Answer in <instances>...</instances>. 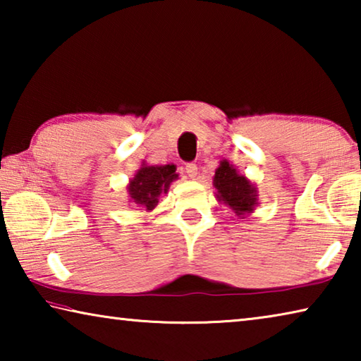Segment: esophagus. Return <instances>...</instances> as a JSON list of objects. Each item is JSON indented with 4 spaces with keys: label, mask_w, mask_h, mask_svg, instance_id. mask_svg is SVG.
Returning a JSON list of instances; mask_svg holds the SVG:
<instances>
[{
    "label": "esophagus",
    "mask_w": 361,
    "mask_h": 361,
    "mask_svg": "<svg viewBox=\"0 0 361 361\" xmlns=\"http://www.w3.org/2000/svg\"><path fill=\"white\" fill-rule=\"evenodd\" d=\"M186 173H188V176L189 178H195V176H197V166H195L194 162H189V164H186Z\"/></svg>",
    "instance_id": "1"
}]
</instances>
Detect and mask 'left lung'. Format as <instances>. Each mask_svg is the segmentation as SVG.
I'll list each match as a JSON object with an SVG mask.
<instances>
[{
	"mask_svg": "<svg viewBox=\"0 0 361 361\" xmlns=\"http://www.w3.org/2000/svg\"><path fill=\"white\" fill-rule=\"evenodd\" d=\"M213 186L216 188V199L229 205L237 216L245 218L258 204V192L252 181L237 172L226 159L219 162V167L215 170Z\"/></svg>",
	"mask_w": 361,
	"mask_h": 361,
	"instance_id": "8db88e82",
	"label": "left lung"
}]
</instances>
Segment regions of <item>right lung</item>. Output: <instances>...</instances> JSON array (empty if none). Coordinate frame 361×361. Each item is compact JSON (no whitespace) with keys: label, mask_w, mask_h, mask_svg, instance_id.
I'll return each instance as SVG.
<instances>
[{"label":"right lung","mask_w":361,"mask_h":361,"mask_svg":"<svg viewBox=\"0 0 361 361\" xmlns=\"http://www.w3.org/2000/svg\"><path fill=\"white\" fill-rule=\"evenodd\" d=\"M173 164L167 166H143L130 180L129 195L133 204L152 210L159 202L161 194H167L170 183L178 178Z\"/></svg>","instance_id":"right-lung-1"}]
</instances>
